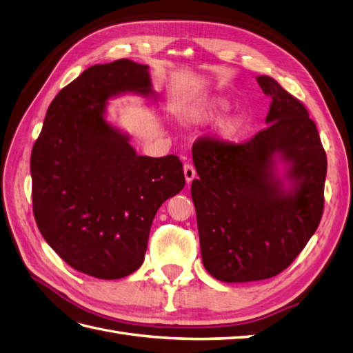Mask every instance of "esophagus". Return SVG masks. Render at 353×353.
<instances>
[{
	"label": "esophagus",
	"instance_id": "34e87169",
	"mask_svg": "<svg viewBox=\"0 0 353 353\" xmlns=\"http://www.w3.org/2000/svg\"><path fill=\"white\" fill-rule=\"evenodd\" d=\"M184 176H185V181L188 184L196 178V169L191 163L184 165Z\"/></svg>",
	"mask_w": 353,
	"mask_h": 353
}]
</instances>
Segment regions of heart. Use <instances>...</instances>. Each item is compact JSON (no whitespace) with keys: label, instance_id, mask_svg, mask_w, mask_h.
<instances>
[{"label":"heart","instance_id":"obj_1","mask_svg":"<svg viewBox=\"0 0 353 353\" xmlns=\"http://www.w3.org/2000/svg\"><path fill=\"white\" fill-rule=\"evenodd\" d=\"M223 108V103L218 99L215 100H210L208 101L203 108H200L199 110L194 112V116L199 117H205V116H210L213 113H216L219 109ZM241 126H243V121L241 119H230L225 123L221 126V135L223 138H234L240 131H241Z\"/></svg>","mask_w":353,"mask_h":353}]
</instances>
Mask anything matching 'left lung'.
<instances>
[{
	"label": "left lung",
	"instance_id": "left-lung-1",
	"mask_svg": "<svg viewBox=\"0 0 353 353\" xmlns=\"http://www.w3.org/2000/svg\"><path fill=\"white\" fill-rule=\"evenodd\" d=\"M271 97L268 126L249 141L199 137L191 184L201 259L225 283L272 279L297 258L324 212L327 156L303 103L270 77H258ZM275 152L291 163L294 188L272 174Z\"/></svg>",
	"mask_w": 353,
	"mask_h": 353
}]
</instances>
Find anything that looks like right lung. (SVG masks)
Wrapping results in <instances>:
<instances>
[{
    "label": "right lung",
    "mask_w": 353,
    "mask_h": 353,
    "mask_svg": "<svg viewBox=\"0 0 353 353\" xmlns=\"http://www.w3.org/2000/svg\"><path fill=\"white\" fill-rule=\"evenodd\" d=\"M150 94L148 66L95 65L51 101L32 148V205L42 237L73 270L116 280L140 268L157 209L185 185L178 156H138L104 121L108 99Z\"/></svg>",
    "instance_id": "1"
}]
</instances>
